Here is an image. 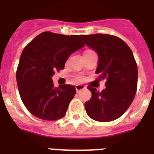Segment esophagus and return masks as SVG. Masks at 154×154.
Segmentation results:
<instances>
[{
	"instance_id": "1",
	"label": "esophagus",
	"mask_w": 154,
	"mask_h": 154,
	"mask_svg": "<svg viewBox=\"0 0 154 154\" xmlns=\"http://www.w3.org/2000/svg\"><path fill=\"white\" fill-rule=\"evenodd\" d=\"M75 89H76L77 92H79L81 91V90H83V89H85V87L84 85H76Z\"/></svg>"
}]
</instances>
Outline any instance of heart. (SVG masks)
Wrapping results in <instances>:
<instances>
[{"mask_svg":"<svg viewBox=\"0 0 154 154\" xmlns=\"http://www.w3.org/2000/svg\"><path fill=\"white\" fill-rule=\"evenodd\" d=\"M89 51H92V50H87V51H85V52H89ZM77 79V81H82V80H83V77H78Z\"/></svg>","mask_w":154,"mask_h":154,"instance_id":"1","label":"heart"}]
</instances>
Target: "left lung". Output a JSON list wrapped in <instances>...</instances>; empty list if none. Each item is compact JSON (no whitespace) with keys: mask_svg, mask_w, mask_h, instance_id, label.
<instances>
[{"mask_svg":"<svg viewBox=\"0 0 154 154\" xmlns=\"http://www.w3.org/2000/svg\"><path fill=\"white\" fill-rule=\"evenodd\" d=\"M86 45L97 53V79H105L101 92L88 86L92 93L85 103L89 117L107 122L119 118L133 102L137 88V65L133 52L119 37L109 34L82 35Z\"/></svg>","mask_w":154,"mask_h":154,"instance_id":"obj_1","label":"left lung"}]
</instances>
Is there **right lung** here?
<instances>
[{
    "label": "right lung",
    "mask_w": 154,
    "mask_h": 154,
    "mask_svg": "<svg viewBox=\"0 0 154 154\" xmlns=\"http://www.w3.org/2000/svg\"><path fill=\"white\" fill-rule=\"evenodd\" d=\"M81 35L44 32L23 49L16 77L21 101L33 116L55 121L66 113L69 104L76 94L70 85L55 87L52 77L64 69L72 53L85 46Z\"/></svg>",
    "instance_id": "obj_1"
}]
</instances>
